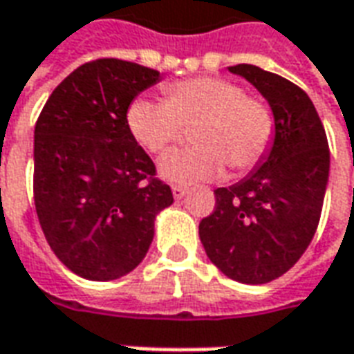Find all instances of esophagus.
Instances as JSON below:
<instances>
[{
  "label": "esophagus",
  "instance_id": "esophagus-1",
  "mask_svg": "<svg viewBox=\"0 0 354 354\" xmlns=\"http://www.w3.org/2000/svg\"><path fill=\"white\" fill-rule=\"evenodd\" d=\"M185 193H187V185H182V184L172 185V195H174L176 199H182Z\"/></svg>",
  "mask_w": 354,
  "mask_h": 354
}]
</instances>
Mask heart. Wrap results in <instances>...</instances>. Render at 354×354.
I'll return each mask as SVG.
<instances>
[{"mask_svg": "<svg viewBox=\"0 0 354 354\" xmlns=\"http://www.w3.org/2000/svg\"><path fill=\"white\" fill-rule=\"evenodd\" d=\"M165 102L136 98L127 109V127L146 151L165 155L195 125L197 147L165 157L162 176L172 182H207L223 176L225 165L235 174L256 169L274 138L269 104L248 96L239 83L223 77H193L169 83Z\"/></svg>", "mask_w": 354, "mask_h": 354, "instance_id": "b5f03b06", "label": "heart"}]
</instances>
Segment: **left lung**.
Wrapping results in <instances>:
<instances>
[{
  "instance_id": "8db88e82",
  "label": "left lung",
  "mask_w": 354,
  "mask_h": 354,
  "mask_svg": "<svg viewBox=\"0 0 354 354\" xmlns=\"http://www.w3.org/2000/svg\"><path fill=\"white\" fill-rule=\"evenodd\" d=\"M269 102L274 138L245 180L214 192L212 214L199 223L208 260L245 284H266L288 271L319 227L330 170L322 121L304 88L258 66H231Z\"/></svg>"
}]
</instances>
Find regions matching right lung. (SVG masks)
I'll list each match as a JSON object with an SVG mask.
<instances>
[{
	"mask_svg": "<svg viewBox=\"0 0 354 354\" xmlns=\"http://www.w3.org/2000/svg\"><path fill=\"white\" fill-rule=\"evenodd\" d=\"M161 80L146 66L98 58L45 102L34 132V201L50 250L88 281H113L146 258L155 216L172 205L127 109Z\"/></svg>",
	"mask_w": 354,
	"mask_h": 354,
	"instance_id": "1",
	"label": "right lung"
}]
</instances>
